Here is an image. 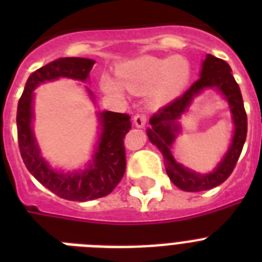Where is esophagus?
I'll use <instances>...</instances> for the list:
<instances>
[{"instance_id":"esophagus-1","label":"esophagus","mask_w":262,"mask_h":262,"mask_svg":"<svg viewBox=\"0 0 262 262\" xmlns=\"http://www.w3.org/2000/svg\"><path fill=\"white\" fill-rule=\"evenodd\" d=\"M133 122L137 127H144L147 125V117L144 114H137L135 115V118H133Z\"/></svg>"}]
</instances>
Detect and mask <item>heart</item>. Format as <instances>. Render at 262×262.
Listing matches in <instances>:
<instances>
[{
  "instance_id": "1",
  "label": "heart",
  "mask_w": 262,
  "mask_h": 262,
  "mask_svg": "<svg viewBox=\"0 0 262 262\" xmlns=\"http://www.w3.org/2000/svg\"><path fill=\"white\" fill-rule=\"evenodd\" d=\"M117 76L119 83L108 76L102 77L100 87L106 94L121 98L123 96V87L132 92L152 90V102L163 104L174 98L186 84L189 65L181 57H141L119 67Z\"/></svg>"
}]
</instances>
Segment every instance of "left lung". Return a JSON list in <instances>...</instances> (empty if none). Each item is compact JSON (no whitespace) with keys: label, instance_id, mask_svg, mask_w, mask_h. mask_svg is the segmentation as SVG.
Masks as SVG:
<instances>
[{"label":"left lung","instance_id":"8db88e82","mask_svg":"<svg viewBox=\"0 0 262 262\" xmlns=\"http://www.w3.org/2000/svg\"><path fill=\"white\" fill-rule=\"evenodd\" d=\"M231 72V68L226 61L207 54L201 63L200 79L193 83V85L182 96L160 108L149 119L151 127L147 129L148 139L162 152L168 178L181 190L203 191L219 186L230 177L239 159L248 133V117L241 90ZM211 88L219 90L229 103L234 130L232 144L218 166L211 173L201 174L178 164L174 160L171 149L176 136L182 130L179 119L188 111L192 100L199 94Z\"/></svg>","mask_w":262,"mask_h":262}]
</instances>
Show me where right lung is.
<instances>
[{"label":"right lung","instance_id":"add662e5","mask_svg":"<svg viewBox=\"0 0 262 262\" xmlns=\"http://www.w3.org/2000/svg\"><path fill=\"white\" fill-rule=\"evenodd\" d=\"M95 61L90 58L67 57L58 58L39 68L28 77L17 106V139L20 154L27 170L61 199L71 201H90L110 194L125 174L126 159L123 137L130 130V117L113 111L96 113L100 135L95 147L92 160L87 167L75 171H62L51 167L42 156L36 143L34 121V91L39 84L57 79L79 80L85 83ZM87 92L94 100V94Z\"/></svg>","mask_w":262,"mask_h":262}]
</instances>
